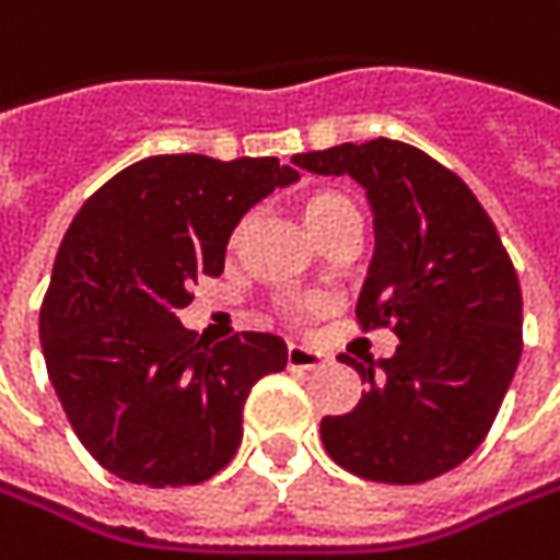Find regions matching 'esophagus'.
<instances>
[{
  "label": "esophagus",
  "mask_w": 560,
  "mask_h": 560,
  "mask_svg": "<svg viewBox=\"0 0 560 560\" xmlns=\"http://www.w3.org/2000/svg\"><path fill=\"white\" fill-rule=\"evenodd\" d=\"M287 362H290V369H322L327 362V352L305 347V343H290L287 347Z\"/></svg>",
  "instance_id": "esophagus-1"
}]
</instances>
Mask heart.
<instances>
[{
    "label": "heart",
    "instance_id": "b5f03b06",
    "mask_svg": "<svg viewBox=\"0 0 560 560\" xmlns=\"http://www.w3.org/2000/svg\"><path fill=\"white\" fill-rule=\"evenodd\" d=\"M299 217H302L305 230L322 242V238L330 236L334 230H340L343 223L359 220V210H355V205H352L347 195H340V191H334V188H318V191H308V195L299 201ZM245 230H248V223H238L236 230H233L230 248H238V245L245 242ZM322 305L324 299H318V295H305V299L295 302V312L305 315V312H318Z\"/></svg>",
    "mask_w": 560,
    "mask_h": 560
}]
</instances>
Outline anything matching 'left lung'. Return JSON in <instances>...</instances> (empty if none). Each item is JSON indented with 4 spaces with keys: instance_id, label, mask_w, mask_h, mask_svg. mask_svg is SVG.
I'll use <instances>...</instances> for the list:
<instances>
[{
    "instance_id": "obj_1",
    "label": "left lung",
    "mask_w": 560,
    "mask_h": 560,
    "mask_svg": "<svg viewBox=\"0 0 560 560\" xmlns=\"http://www.w3.org/2000/svg\"><path fill=\"white\" fill-rule=\"evenodd\" d=\"M318 176H350L375 213L359 324L390 327V359L359 365L369 387L324 416L330 460L362 479L416 486L460 466L489 434L523 352V295L489 213L460 176L390 138L295 154Z\"/></svg>"
}]
</instances>
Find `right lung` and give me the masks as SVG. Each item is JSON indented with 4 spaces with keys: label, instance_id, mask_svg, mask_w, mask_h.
Listing matches in <instances>:
<instances>
[{
    "label": "right lung",
    "instance_id": "add662e5",
    "mask_svg": "<svg viewBox=\"0 0 560 560\" xmlns=\"http://www.w3.org/2000/svg\"><path fill=\"white\" fill-rule=\"evenodd\" d=\"M295 179L277 156H148L74 213L43 299L40 347L78 441L113 476L198 486L236 457L242 406L287 369V343L258 330L208 343L179 308L201 277L223 273L248 208Z\"/></svg>",
    "mask_w": 560,
    "mask_h": 560
}]
</instances>
